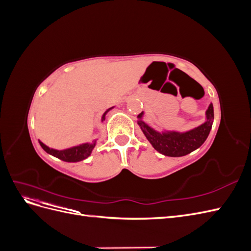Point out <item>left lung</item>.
<instances>
[{
    "instance_id": "obj_1",
    "label": "left lung",
    "mask_w": 251,
    "mask_h": 251,
    "mask_svg": "<svg viewBox=\"0 0 251 251\" xmlns=\"http://www.w3.org/2000/svg\"><path fill=\"white\" fill-rule=\"evenodd\" d=\"M142 115L143 112H141L137 116L139 118L138 125L153 148L162 155L170 157H181L199 149L208 137L212 121H214V107H212V103L209 104L206 111V121L204 124L185 133H159L155 131L154 128L150 127L146 123H143L141 120Z\"/></svg>"
}]
</instances>
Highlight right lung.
Listing matches in <instances>:
<instances>
[{"instance_id": "right-lung-1", "label": "right lung", "mask_w": 251, "mask_h": 251, "mask_svg": "<svg viewBox=\"0 0 251 251\" xmlns=\"http://www.w3.org/2000/svg\"><path fill=\"white\" fill-rule=\"evenodd\" d=\"M112 108H110L108 111H105L104 114L102 115V120H104L105 118V114H107ZM41 147L44 149V151H46L48 154L54 156L60 160L66 161V162H77V161H81L83 159L88 158L91 153H92V151L95 147L96 144V140H94L92 143H83L80 144V146L77 147H73L70 149H67V150H63V151H57V150H53L48 148L47 146H45V144L42 141H39Z\"/></svg>"}]
</instances>
